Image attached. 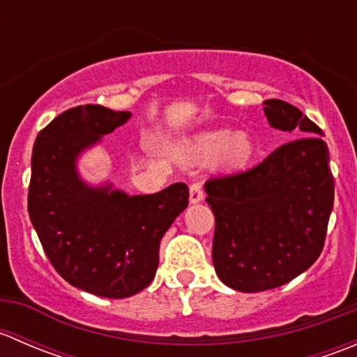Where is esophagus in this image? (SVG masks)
<instances>
[{
  "mask_svg": "<svg viewBox=\"0 0 357 357\" xmlns=\"http://www.w3.org/2000/svg\"><path fill=\"white\" fill-rule=\"evenodd\" d=\"M202 200H204L202 183H193V185H190V202H192V204H199Z\"/></svg>",
  "mask_w": 357,
  "mask_h": 357,
  "instance_id": "obj_1",
  "label": "esophagus"
}]
</instances>
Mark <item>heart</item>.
I'll return each instance as SVG.
<instances>
[{"instance_id":"b5f03b06","label":"heart","mask_w":357,"mask_h":357,"mask_svg":"<svg viewBox=\"0 0 357 357\" xmlns=\"http://www.w3.org/2000/svg\"><path fill=\"white\" fill-rule=\"evenodd\" d=\"M186 150L197 160L214 158L221 167L236 169L245 165L254 153V143L247 135H236L228 129L207 131L190 139Z\"/></svg>"}]
</instances>
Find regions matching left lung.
Listing matches in <instances>:
<instances>
[{
	"label": "left lung",
	"mask_w": 357,
	"mask_h": 357,
	"mask_svg": "<svg viewBox=\"0 0 357 357\" xmlns=\"http://www.w3.org/2000/svg\"><path fill=\"white\" fill-rule=\"evenodd\" d=\"M271 128L301 136L247 171L205 183L215 218L212 262L238 291H264L314 264L325 245L335 185L323 131L297 107L266 100Z\"/></svg>",
	"instance_id": "left-lung-1"
}]
</instances>
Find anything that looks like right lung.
<instances>
[{"mask_svg": "<svg viewBox=\"0 0 357 357\" xmlns=\"http://www.w3.org/2000/svg\"><path fill=\"white\" fill-rule=\"evenodd\" d=\"M131 112L102 105L68 109L34 142L27 208L45 254L72 287L126 298L152 283L164 233L188 205V186L174 183L153 195L89 186L75 160Z\"/></svg>", "mask_w": 357, "mask_h": 357, "instance_id": "add662e5", "label": "right lung"}]
</instances>
